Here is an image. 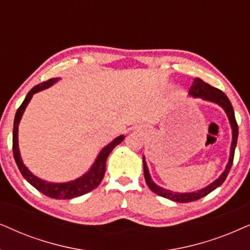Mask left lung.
Returning a JSON list of instances; mask_svg holds the SVG:
<instances>
[{"label":"left lung","mask_w":250,"mask_h":250,"mask_svg":"<svg viewBox=\"0 0 250 250\" xmlns=\"http://www.w3.org/2000/svg\"><path fill=\"white\" fill-rule=\"evenodd\" d=\"M188 95L191 96V97L201 98L202 101L214 103V104L221 106V107L224 109L226 115H228L229 125H231V129H232V143H231V148H229V161L224 169V171L219 175V177L217 179H215L214 182L206 186V188L198 189V191H193V192H183V193L182 192H174V191H170V189L161 188V186H159L158 184H155V183L153 182L151 175H149V170H148L147 165H146L145 156L143 155L144 177H145L146 184H147L149 189H151L152 192H154L155 194L160 195V197L167 198V199H169V200L175 201V202H181V204H184V202L195 201V200H198V199L204 198L207 194H209V193L214 191L215 188H217L218 186H221L223 183H224V181L226 179V177H228V175L229 172V169H231V167H232V164H233L234 151H235V146H237V141H238V125H237V121H235L234 111H233V107H232L231 102L229 101L228 96H226L224 92L214 88V86L208 84V83L204 82L201 79L195 78L194 80H193L191 88H189Z\"/></svg>","instance_id":"obj_1"}]
</instances>
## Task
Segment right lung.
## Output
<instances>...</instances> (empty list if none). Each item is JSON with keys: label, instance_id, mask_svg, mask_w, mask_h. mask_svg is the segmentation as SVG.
Segmentation results:
<instances>
[{"label": "right lung", "instance_id": "add662e5", "mask_svg": "<svg viewBox=\"0 0 250 250\" xmlns=\"http://www.w3.org/2000/svg\"><path fill=\"white\" fill-rule=\"evenodd\" d=\"M59 78H53L48 80L46 82H43L41 84L35 85L31 91L28 92L26 96L25 101L22 102L21 107L18 108V111L16 113L15 116V122H13V135H12V147H13V156H15L16 164L18 166L19 170H21V175L24 176V178L27 181L29 184L40 191L46 197L57 199V200H62V199H74L81 195L85 194V193L92 191V189L97 188L103 181V177L105 175V169H106V160L109 153L113 151V148L116 145H119L120 143L123 142L125 136L120 135L119 137L113 139L111 143H108L107 145L104 146L101 149V152L98 153L97 158H96L95 162L89 169L88 171L84 172L80 177L73 179V181L65 182V183H53L48 182L44 179H41L38 176H35L29 169L26 167L22 162L21 151H19V144H18V128L21 120L22 118L26 107L31 102L33 96L36 92H40L44 89H48L50 86H52L55 83L59 81Z\"/></svg>", "mask_w": 250, "mask_h": 250}]
</instances>
